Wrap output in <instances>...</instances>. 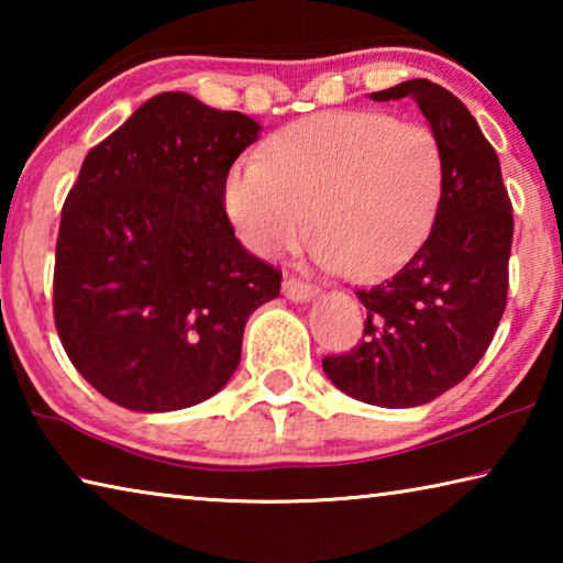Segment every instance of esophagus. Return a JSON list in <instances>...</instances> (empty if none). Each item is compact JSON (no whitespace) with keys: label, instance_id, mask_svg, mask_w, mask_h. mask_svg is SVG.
I'll return each instance as SVG.
<instances>
[{"label":"esophagus","instance_id":"esophagus-1","mask_svg":"<svg viewBox=\"0 0 563 563\" xmlns=\"http://www.w3.org/2000/svg\"><path fill=\"white\" fill-rule=\"evenodd\" d=\"M320 290L316 288V285L310 283H302L300 278H285L283 280V295L292 302H308L316 298Z\"/></svg>","mask_w":563,"mask_h":563}]
</instances>
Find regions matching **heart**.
Instances as JSON below:
<instances>
[{
    "instance_id": "b5f03b06",
    "label": "heart",
    "mask_w": 563,
    "mask_h": 563,
    "mask_svg": "<svg viewBox=\"0 0 563 563\" xmlns=\"http://www.w3.org/2000/svg\"><path fill=\"white\" fill-rule=\"evenodd\" d=\"M444 184L440 139L383 111H330L275 136L225 178L241 241L275 258L318 233L322 271L375 278L402 265L434 221Z\"/></svg>"
}]
</instances>
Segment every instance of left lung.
I'll return each mask as SVG.
<instances>
[{
  "mask_svg": "<svg viewBox=\"0 0 563 563\" xmlns=\"http://www.w3.org/2000/svg\"><path fill=\"white\" fill-rule=\"evenodd\" d=\"M369 99H412L424 113L444 154L442 198L412 258L355 292L365 340L322 369L360 402L405 409L460 385L487 352L507 308L514 216L497 151L452 91L412 79Z\"/></svg>",
  "mask_w": 563,
  "mask_h": 563,
  "instance_id": "8db88e82",
  "label": "left lung"
}]
</instances>
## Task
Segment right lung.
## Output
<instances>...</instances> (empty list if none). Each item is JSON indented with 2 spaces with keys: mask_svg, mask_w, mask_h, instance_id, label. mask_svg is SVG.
<instances>
[{
  "mask_svg": "<svg viewBox=\"0 0 563 563\" xmlns=\"http://www.w3.org/2000/svg\"><path fill=\"white\" fill-rule=\"evenodd\" d=\"M258 121L164 91L93 146L62 211L54 322L87 383L133 412L213 397L280 273L225 216L233 161Z\"/></svg>",
  "mask_w": 563,
  "mask_h": 563,
  "instance_id": "right-lung-1",
  "label": "right lung"
}]
</instances>
